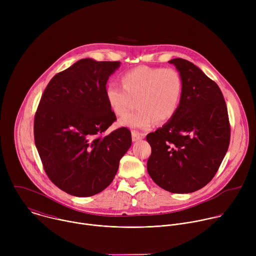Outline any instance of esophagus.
<instances>
[{
	"label": "esophagus",
	"instance_id": "34e87169",
	"mask_svg": "<svg viewBox=\"0 0 256 256\" xmlns=\"http://www.w3.org/2000/svg\"><path fill=\"white\" fill-rule=\"evenodd\" d=\"M144 138V134H140V132H136V130L132 132V142H138L140 140H142Z\"/></svg>",
	"mask_w": 256,
	"mask_h": 256
}]
</instances>
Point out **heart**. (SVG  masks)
<instances>
[{"mask_svg":"<svg viewBox=\"0 0 256 256\" xmlns=\"http://www.w3.org/2000/svg\"><path fill=\"white\" fill-rule=\"evenodd\" d=\"M122 86L109 83L104 89V98L116 116L126 114L136 99L138 112L126 116L120 126L149 130L156 122H166L176 114L182 94V81L179 72L172 68L138 66L122 72Z\"/></svg>","mask_w":256,"mask_h":256,"instance_id":"b5f03b06","label":"heart"}]
</instances>
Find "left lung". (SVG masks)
Wrapping results in <instances>:
<instances>
[{
  "label": "left lung",
  "instance_id": "1",
  "mask_svg": "<svg viewBox=\"0 0 256 256\" xmlns=\"http://www.w3.org/2000/svg\"><path fill=\"white\" fill-rule=\"evenodd\" d=\"M182 81L174 116L147 136L152 148L147 170L172 194L196 192L212 179L229 147L230 124L218 86L192 62L173 58Z\"/></svg>",
  "mask_w": 256,
  "mask_h": 256
}]
</instances>
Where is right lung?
Wrapping results in <instances>:
<instances>
[{"instance_id": "add662e5", "label": "right lung", "mask_w": 256, "mask_h": 256, "mask_svg": "<svg viewBox=\"0 0 256 256\" xmlns=\"http://www.w3.org/2000/svg\"><path fill=\"white\" fill-rule=\"evenodd\" d=\"M120 62L82 58L46 86L34 118V140L44 170L70 196H92L112 184L132 134L120 128L101 136L116 120L105 98L108 78Z\"/></svg>"}]
</instances>
